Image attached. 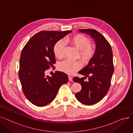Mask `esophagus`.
<instances>
[{"instance_id": "obj_1", "label": "esophagus", "mask_w": 133, "mask_h": 133, "mask_svg": "<svg viewBox=\"0 0 133 133\" xmlns=\"http://www.w3.org/2000/svg\"><path fill=\"white\" fill-rule=\"evenodd\" d=\"M68 79H69V81H71L73 80H72V77L71 76H70V75L68 76Z\"/></svg>"}]
</instances>
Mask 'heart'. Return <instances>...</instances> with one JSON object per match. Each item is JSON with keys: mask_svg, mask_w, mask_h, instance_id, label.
Listing matches in <instances>:
<instances>
[{"mask_svg": "<svg viewBox=\"0 0 133 133\" xmlns=\"http://www.w3.org/2000/svg\"><path fill=\"white\" fill-rule=\"evenodd\" d=\"M67 41L79 50V58L85 63L89 62L94 57L96 53V47L90 44V39L82 34H77L67 39ZM65 45L64 41L60 40L57 41L53 46V52L58 59L64 57ZM81 67V63L79 60L66 59L59 65V70L67 74H71Z\"/></svg>", "mask_w": 133, "mask_h": 133, "instance_id": "heart-1", "label": "heart"}]
</instances>
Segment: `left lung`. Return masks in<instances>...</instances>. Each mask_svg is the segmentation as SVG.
I'll use <instances>...</instances> for the list:
<instances>
[{
	"instance_id": "left-lung-1",
	"label": "left lung",
	"mask_w": 133,
	"mask_h": 133,
	"mask_svg": "<svg viewBox=\"0 0 133 133\" xmlns=\"http://www.w3.org/2000/svg\"><path fill=\"white\" fill-rule=\"evenodd\" d=\"M79 31L89 34L95 41L96 53L88 65L75 76L74 82L81 85V89L75 94L78 101L86 105H93L101 100L109 89L114 71L113 51L111 45L102 35L94 29H80ZM87 77L88 80H84Z\"/></svg>"
}]
</instances>
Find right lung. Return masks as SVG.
Listing matches in <instances>:
<instances>
[{
	"mask_svg": "<svg viewBox=\"0 0 133 133\" xmlns=\"http://www.w3.org/2000/svg\"><path fill=\"white\" fill-rule=\"evenodd\" d=\"M72 31H43L33 36L20 54L19 78L23 92L32 104L43 107L51 103L63 84L68 81L65 73L56 71L52 77L46 71L55 63L53 46Z\"/></svg>",
	"mask_w": 133,
	"mask_h": 133,
	"instance_id": "add662e5",
	"label": "right lung"
}]
</instances>
